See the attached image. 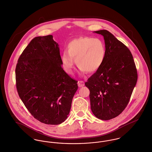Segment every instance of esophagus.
I'll return each mask as SVG.
<instances>
[{"label":"esophagus","mask_w":152,"mask_h":152,"mask_svg":"<svg viewBox=\"0 0 152 152\" xmlns=\"http://www.w3.org/2000/svg\"><path fill=\"white\" fill-rule=\"evenodd\" d=\"M78 86H79L80 88L83 87V86H84V82L83 81H78Z\"/></svg>","instance_id":"1"}]
</instances>
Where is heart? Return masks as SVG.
I'll use <instances>...</instances> for the list:
<instances>
[{"label": "heart", "mask_w": 152, "mask_h": 152, "mask_svg": "<svg viewBox=\"0 0 152 152\" xmlns=\"http://www.w3.org/2000/svg\"><path fill=\"white\" fill-rule=\"evenodd\" d=\"M104 42L99 38L81 37L69 42L67 52L61 56V61L64 70L72 74L75 64L80 68L82 73H93L103 65L106 57Z\"/></svg>", "instance_id": "1"}]
</instances>
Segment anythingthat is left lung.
Returning a JSON list of instances; mask_svg holds the SVG:
<instances>
[{"label": "left lung", "mask_w": 152, "mask_h": 152, "mask_svg": "<svg viewBox=\"0 0 152 152\" xmlns=\"http://www.w3.org/2000/svg\"><path fill=\"white\" fill-rule=\"evenodd\" d=\"M103 35L106 57L102 67L85 85L90 91L91 108L97 118L109 120L126 107L138 79L130 50L107 30L94 31Z\"/></svg>", "instance_id": "left-lung-1"}]
</instances>
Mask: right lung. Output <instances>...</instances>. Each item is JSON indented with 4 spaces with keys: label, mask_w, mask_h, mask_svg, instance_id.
I'll return each mask as SVG.
<instances>
[{
    "label": "right lung",
    "mask_w": 152,
    "mask_h": 152,
    "mask_svg": "<svg viewBox=\"0 0 152 152\" xmlns=\"http://www.w3.org/2000/svg\"><path fill=\"white\" fill-rule=\"evenodd\" d=\"M61 66L58 45L51 35L32 39L16 66L19 96L32 115L46 124H60L67 119L78 89V81Z\"/></svg>",
    "instance_id": "right-lung-1"
}]
</instances>
